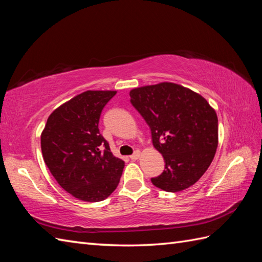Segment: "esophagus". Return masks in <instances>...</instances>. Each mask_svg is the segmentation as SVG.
I'll list each match as a JSON object with an SVG mask.
<instances>
[{
	"label": "esophagus",
	"instance_id": "obj_1",
	"mask_svg": "<svg viewBox=\"0 0 262 262\" xmlns=\"http://www.w3.org/2000/svg\"><path fill=\"white\" fill-rule=\"evenodd\" d=\"M140 155H141V152L137 149V151H135L134 153L130 155V160L136 161V160H138V158H140Z\"/></svg>",
	"mask_w": 262,
	"mask_h": 262
}]
</instances>
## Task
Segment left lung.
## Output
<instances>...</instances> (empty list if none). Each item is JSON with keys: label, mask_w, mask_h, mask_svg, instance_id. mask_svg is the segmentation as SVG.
<instances>
[{"label": "left lung", "mask_w": 262, "mask_h": 262, "mask_svg": "<svg viewBox=\"0 0 262 262\" xmlns=\"http://www.w3.org/2000/svg\"><path fill=\"white\" fill-rule=\"evenodd\" d=\"M130 102L146 121L165 166L152 178L155 187L177 192L196 183L213 161L219 119L200 94L176 83L133 89Z\"/></svg>", "instance_id": "obj_1"}]
</instances>
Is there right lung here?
I'll list each match as a JSON object with an SVG mask.
<instances>
[{"instance_id": "right-lung-1", "label": "right lung", "mask_w": 262, "mask_h": 262, "mask_svg": "<svg viewBox=\"0 0 262 262\" xmlns=\"http://www.w3.org/2000/svg\"><path fill=\"white\" fill-rule=\"evenodd\" d=\"M116 91H85L48 117L41 133L42 158L58 185L72 196L96 203L117 188L125 162L110 151L99 119Z\"/></svg>"}]
</instances>
